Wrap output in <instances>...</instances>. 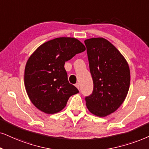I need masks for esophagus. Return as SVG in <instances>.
Wrapping results in <instances>:
<instances>
[{
  "mask_svg": "<svg viewBox=\"0 0 149 149\" xmlns=\"http://www.w3.org/2000/svg\"><path fill=\"white\" fill-rule=\"evenodd\" d=\"M75 86H76V88H78V89H79V88H80V84H79V83H76V84H75Z\"/></svg>",
  "mask_w": 149,
  "mask_h": 149,
  "instance_id": "obj_1",
  "label": "esophagus"
}]
</instances>
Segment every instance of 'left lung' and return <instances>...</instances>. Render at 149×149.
<instances>
[{
    "label": "left lung",
    "instance_id": "left-lung-1",
    "mask_svg": "<svg viewBox=\"0 0 149 149\" xmlns=\"http://www.w3.org/2000/svg\"><path fill=\"white\" fill-rule=\"evenodd\" d=\"M93 91L86 97L92 114L106 117L121 106L129 89L131 75L127 61L113 45L103 38L84 40Z\"/></svg>",
    "mask_w": 149,
    "mask_h": 149
}]
</instances>
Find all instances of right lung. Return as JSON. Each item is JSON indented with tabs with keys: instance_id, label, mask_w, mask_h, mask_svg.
I'll use <instances>...</instances> for the list:
<instances>
[{
	"instance_id": "right-lung-1",
	"label": "right lung",
	"mask_w": 149,
	"mask_h": 149,
	"mask_svg": "<svg viewBox=\"0 0 149 149\" xmlns=\"http://www.w3.org/2000/svg\"><path fill=\"white\" fill-rule=\"evenodd\" d=\"M85 49L75 38L60 37L43 43L29 56L24 69V87L38 109L56 113L65 108L69 97L78 93L69 82L65 63Z\"/></svg>"
}]
</instances>
